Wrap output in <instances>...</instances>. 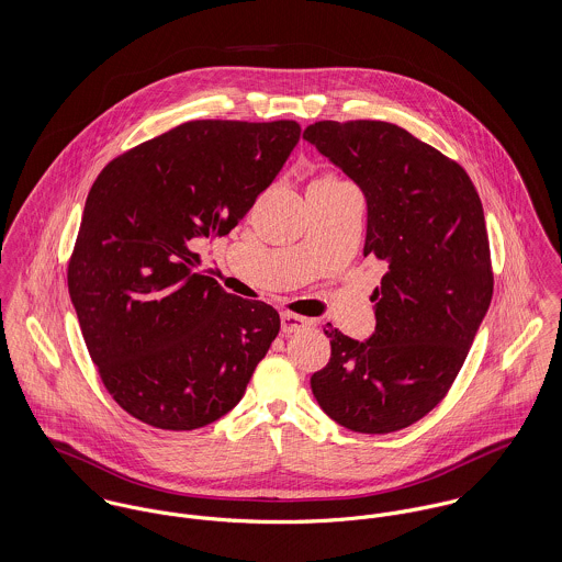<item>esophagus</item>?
Instances as JSON below:
<instances>
[{
  "label": "esophagus",
  "mask_w": 562,
  "mask_h": 562,
  "mask_svg": "<svg viewBox=\"0 0 562 562\" xmlns=\"http://www.w3.org/2000/svg\"><path fill=\"white\" fill-rule=\"evenodd\" d=\"M314 322L305 316H299V314H290V312H283L281 314V328L283 333H299L303 328H310Z\"/></svg>",
  "instance_id": "34e87169"
}]
</instances>
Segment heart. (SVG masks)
Returning a JSON list of instances; mask_svg holds the SVG:
<instances>
[{
    "mask_svg": "<svg viewBox=\"0 0 562 562\" xmlns=\"http://www.w3.org/2000/svg\"><path fill=\"white\" fill-rule=\"evenodd\" d=\"M314 183H339V179H335V177H330V175H324L321 179H316Z\"/></svg>",
    "mask_w": 562,
    "mask_h": 562,
    "instance_id": "1",
    "label": "heart"
}]
</instances>
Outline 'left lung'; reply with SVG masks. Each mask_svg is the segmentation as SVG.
Listing matches in <instances>:
<instances>
[{"label": "left lung", "instance_id": "left-lung-1", "mask_svg": "<svg viewBox=\"0 0 562 562\" xmlns=\"http://www.w3.org/2000/svg\"><path fill=\"white\" fill-rule=\"evenodd\" d=\"M303 138L366 194L363 255L387 266L374 333L357 341L328 326L312 392L344 428L394 432L446 396L491 305L481 196L457 161L394 123L321 121Z\"/></svg>", "mask_w": 562, "mask_h": 562}]
</instances>
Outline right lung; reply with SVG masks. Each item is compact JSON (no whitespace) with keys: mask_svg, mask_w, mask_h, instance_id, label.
<instances>
[{"mask_svg":"<svg viewBox=\"0 0 562 562\" xmlns=\"http://www.w3.org/2000/svg\"><path fill=\"white\" fill-rule=\"evenodd\" d=\"M299 138L294 121H190L92 183L69 294L105 390L136 419L194 430L241 401L281 321L196 272L190 244L227 236Z\"/></svg>","mask_w":562,"mask_h":562,"instance_id":"1","label":"right lung"}]
</instances>
